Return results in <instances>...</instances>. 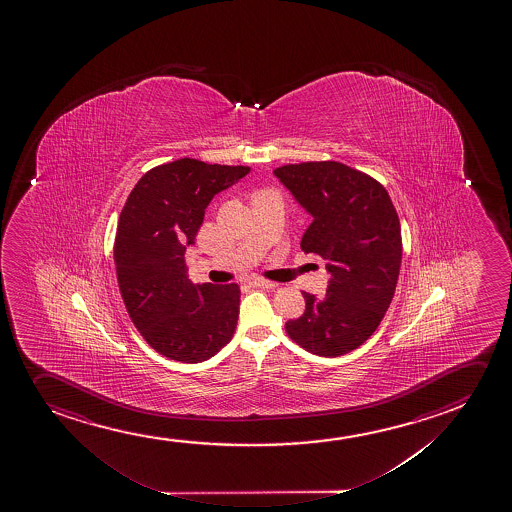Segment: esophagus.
Segmentation results:
<instances>
[{
  "label": "esophagus",
  "instance_id": "1",
  "mask_svg": "<svg viewBox=\"0 0 512 512\" xmlns=\"http://www.w3.org/2000/svg\"><path fill=\"white\" fill-rule=\"evenodd\" d=\"M249 286L259 287V289H273V287L277 286V284H273V282H270V280L253 279L249 280Z\"/></svg>",
  "mask_w": 512,
  "mask_h": 512
}]
</instances>
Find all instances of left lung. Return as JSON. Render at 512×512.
I'll list each match as a JSON object with an SVG mask.
<instances>
[{"mask_svg": "<svg viewBox=\"0 0 512 512\" xmlns=\"http://www.w3.org/2000/svg\"><path fill=\"white\" fill-rule=\"evenodd\" d=\"M312 216L301 249L326 261L328 291L303 293L305 312L286 322L291 340L322 357L348 354L380 326L396 293L401 225L389 193L340 162L284 165L273 171Z\"/></svg>", "mask_w": 512, "mask_h": 512, "instance_id": "obj_1", "label": "left lung"}]
</instances>
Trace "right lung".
<instances>
[{
	"label": "right lung",
	"mask_w": 512,
	"mask_h": 512,
	"mask_svg": "<svg viewBox=\"0 0 512 512\" xmlns=\"http://www.w3.org/2000/svg\"><path fill=\"white\" fill-rule=\"evenodd\" d=\"M249 171L181 158L146 172L123 205L115 239L118 287L134 326L158 354L207 361L232 340L240 287L193 286L184 253L214 195Z\"/></svg>",
	"instance_id": "add662e5"
}]
</instances>
